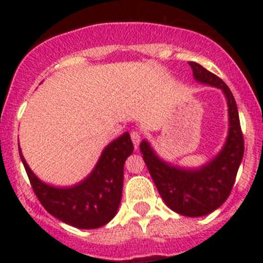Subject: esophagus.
Masks as SVG:
<instances>
[{
    "instance_id": "esophagus-1",
    "label": "esophagus",
    "mask_w": 263,
    "mask_h": 263,
    "mask_svg": "<svg viewBox=\"0 0 263 263\" xmlns=\"http://www.w3.org/2000/svg\"><path fill=\"white\" fill-rule=\"evenodd\" d=\"M131 139H132V142H134L135 148L139 147L140 141H141V135H140V132H137V131L131 132Z\"/></svg>"
}]
</instances>
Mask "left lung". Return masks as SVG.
<instances>
[{
	"label": "left lung",
	"instance_id": "1",
	"mask_svg": "<svg viewBox=\"0 0 263 263\" xmlns=\"http://www.w3.org/2000/svg\"><path fill=\"white\" fill-rule=\"evenodd\" d=\"M188 63L196 81L217 87L227 99L229 128L221 150L210 161L195 168L165 161L147 140H142L140 150L165 205L183 216L200 217L219 209L229 197L245 154V141L237 103L227 84L198 63Z\"/></svg>",
	"mask_w": 263,
	"mask_h": 263
}]
</instances>
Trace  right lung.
<instances>
[{
	"instance_id": "obj_1",
	"label": "right lung",
	"mask_w": 263,
	"mask_h": 263,
	"mask_svg": "<svg viewBox=\"0 0 263 263\" xmlns=\"http://www.w3.org/2000/svg\"><path fill=\"white\" fill-rule=\"evenodd\" d=\"M134 151L128 132L107 145L87 177L76 184L58 187L43 182L18 154L36 197L52 216L79 229L108 224L118 211L123 188L124 161Z\"/></svg>"
}]
</instances>
